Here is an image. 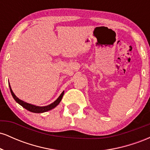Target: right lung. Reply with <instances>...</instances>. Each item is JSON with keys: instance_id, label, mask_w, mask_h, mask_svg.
<instances>
[{"instance_id": "add662e5", "label": "right lung", "mask_w": 150, "mask_h": 150, "mask_svg": "<svg viewBox=\"0 0 150 150\" xmlns=\"http://www.w3.org/2000/svg\"><path fill=\"white\" fill-rule=\"evenodd\" d=\"M9 87H10V92H11L12 96H13V99H15V101H16L17 103H18L19 104L21 105L22 107L25 108V109L28 110V111H31V112L37 113L46 112V111H50V110L53 109V108L56 107V106L59 104V103L61 102L62 98H63V94H64V91H63V92L61 94V95L58 97V99H56L55 101H53V103H51V104L47 105V106H35V105L29 104V103H27V102H25V101L20 99L18 97H16V95L14 94V92H13V90H12V89H11V87H10V83H9Z\"/></svg>"}]
</instances>
